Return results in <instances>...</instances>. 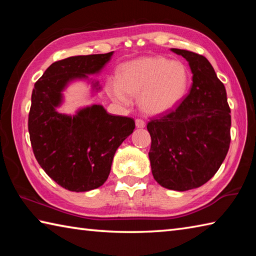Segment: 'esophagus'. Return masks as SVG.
I'll list each match as a JSON object with an SVG mask.
<instances>
[{"mask_svg": "<svg viewBox=\"0 0 256 256\" xmlns=\"http://www.w3.org/2000/svg\"><path fill=\"white\" fill-rule=\"evenodd\" d=\"M136 128H142L146 126V122H144V120H141V118H136Z\"/></svg>", "mask_w": 256, "mask_h": 256, "instance_id": "1", "label": "esophagus"}]
</instances>
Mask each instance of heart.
<instances>
[{
	"mask_svg": "<svg viewBox=\"0 0 256 256\" xmlns=\"http://www.w3.org/2000/svg\"><path fill=\"white\" fill-rule=\"evenodd\" d=\"M190 74L180 60L146 56L123 64L118 80L107 82V92L115 102L128 105L130 96H140L146 114L162 115L174 110L188 89Z\"/></svg>",
	"mask_w": 256,
	"mask_h": 256,
	"instance_id": "heart-1",
	"label": "heart"
}]
</instances>
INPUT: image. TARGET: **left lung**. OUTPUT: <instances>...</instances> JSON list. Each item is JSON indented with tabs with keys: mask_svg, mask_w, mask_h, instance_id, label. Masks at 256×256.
Listing matches in <instances>:
<instances>
[{
	"mask_svg": "<svg viewBox=\"0 0 256 256\" xmlns=\"http://www.w3.org/2000/svg\"><path fill=\"white\" fill-rule=\"evenodd\" d=\"M193 73L190 92L176 110L150 120L149 159L157 183L174 190L200 188L214 177L230 144V108L224 86L204 56L172 48Z\"/></svg>",
	"mask_w": 256,
	"mask_h": 256,
	"instance_id": "left-lung-1",
	"label": "left lung"
}]
</instances>
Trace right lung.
Returning <instances> with one entry per match:
<instances>
[{"mask_svg":"<svg viewBox=\"0 0 256 256\" xmlns=\"http://www.w3.org/2000/svg\"><path fill=\"white\" fill-rule=\"evenodd\" d=\"M112 55L71 56L54 62L32 90L28 130L34 154L52 180L72 192L105 183L116 150L136 128L133 118L108 114L102 105L82 108L73 116L56 110L68 82L98 73ZM92 84L100 89L98 82Z\"/></svg>","mask_w":256,"mask_h":256,"instance_id":"add662e5","label":"right lung"}]
</instances>
